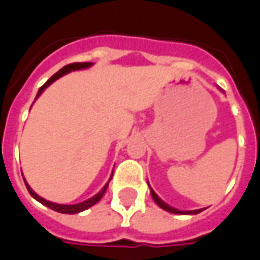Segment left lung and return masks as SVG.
<instances>
[{
	"label": "left lung",
	"instance_id": "1",
	"mask_svg": "<svg viewBox=\"0 0 260 260\" xmlns=\"http://www.w3.org/2000/svg\"><path fill=\"white\" fill-rule=\"evenodd\" d=\"M147 184H149V181H147ZM149 188H150V185H149ZM150 195H152L153 201L157 203V206H160L163 210H166V212H170V213H174V214H198V213L202 212V209H198V210H180V209H175V207L170 206V205H167L166 202L161 201L160 198L157 196V193L153 191L152 188H150Z\"/></svg>",
	"mask_w": 260,
	"mask_h": 260
}]
</instances>
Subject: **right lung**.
Wrapping results in <instances>:
<instances>
[{"label":"right lung","instance_id":"right-lung-1","mask_svg":"<svg viewBox=\"0 0 260 260\" xmlns=\"http://www.w3.org/2000/svg\"><path fill=\"white\" fill-rule=\"evenodd\" d=\"M91 65H93V62H74V64H69V65H65L64 68H61L57 72V74H54L50 79L44 83V85L39 89V91H37V96L36 99H39L40 97V94H42L43 91L47 89L48 86L51 85L53 82H55L57 79H59L61 76H64V75L69 74V72H72V71H80V69H87L90 68ZM23 175V174H22ZM111 177H113V174H111ZM111 177H110V180H108V182L111 181ZM23 181H25V185L26 188H27V191H29V193H30L35 199H36L37 202H40L42 205H44V206L50 207V209H53V210H55V212L58 213H64V214H75V213H79V212H83V210H86V209H89V207H91L93 205H96L97 202L100 201L103 198V195L106 193V191H107L108 188V182L106 184V185L103 186L102 189H100V192L99 193H96L94 196H91V198H89V199H86V201L80 202V203H76V205H59V203H54V202H50V201H46L44 198H42V196H39L36 193V192L31 189L30 186H29V184L26 182V180L23 178Z\"/></svg>","mask_w":260,"mask_h":260}]
</instances>
